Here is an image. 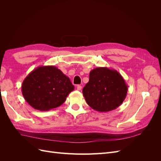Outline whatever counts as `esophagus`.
<instances>
[{
    "label": "esophagus",
    "instance_id": "1",
    "mask_svg": "<svg viewBox=\"0 0 161 161\" xmlns=\"http://www.w3.org/2000/svg\"><path fill=\"white\" fill-rule=\"evenodd\" d=\"M76 89H77V90H79V91H80L81 89H82V86L81 85H77V86H76Z\"/></svg>",
    "mask_w": 161,
    "mask_h": 161
}]
</instances>
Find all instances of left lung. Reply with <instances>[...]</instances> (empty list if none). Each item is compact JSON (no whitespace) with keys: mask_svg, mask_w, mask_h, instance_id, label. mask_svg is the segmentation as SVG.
I'll list each match as a JSON object with an SVG mask.
<instances>
[{"mask_svg":"<svg viewBox=\"0 0 161 161\" xmlns=\"http://www.w3.org/2000/svg\"><path fill=\"white\" fill-rule=\"evenodd\" d=\"M128 92V86L119 73L107 67H99L90 72L89 81L82 89V93L92 109L108 112L123 103Z\"/></svg>","mask_w":161,"mask_h":161,"instance_id":"left-lung-1","label":"left lung"}]
</instances>
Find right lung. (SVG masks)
Listing matches in <instances>:
<instances>
[{"instance_id": "add662e5", "label": "right lung", "mask_w": 161, "mask_h": 161, "mask_svg": "<svg viewBox=\"0 0 161 161\" xmlns=\"http://www.w3.org/2000/svg\"><path fill=\"white\" fill-rule=\"evenodd\" d=\"M74 89L69 78L54 66L36 68L24 79L21 86L24 99L40 111L60 106Z\"/></svg>"}]
</instances>
